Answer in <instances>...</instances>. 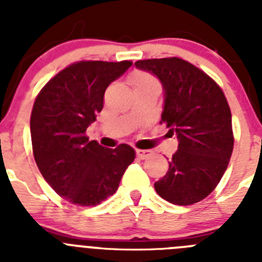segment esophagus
<instances>
[{"mask_svg": "<svg viewBox=\"0 0 262 262\" xmlns=\"http://www.w3.org/2000/svg\"><path fill=\"white\" fill-rule=\"evenodd\" d=\"M152 155L151 151H147V149H136V156L139 157V159H147V157H149Z\"/></svg>", "mask_w": 262, "mask_h": 262, "instance_id": "obj_1", "label": "esophagus"}]
</instances>
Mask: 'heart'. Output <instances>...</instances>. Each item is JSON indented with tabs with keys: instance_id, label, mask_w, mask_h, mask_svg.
I'll return each instance as SVG.
<instances>
[{
	"instance_id": "1",
	"label": "heart",
	"mask_w": 262,
	"mask_h": 262,
	"mask_svg": "<svg viewBox=\"0 0 262 262\" xmlns=\"http://www.w3.org/2000/svg\"><path fill=\"white\" fill-rule=\"evenodd\" d=\"M134 86H142V85H151V84H156L157 82L155 81L154 77H151V76L148 75H142V73H139V75L134 76Z\"/></svg>"
}]
</instances>
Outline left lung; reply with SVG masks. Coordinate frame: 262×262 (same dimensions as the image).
I'll list each match as a JSON object with an SVG mask.
<instances>
[{
    "label": "left lung",
    "instance_id": "obj_1",
    "mask_svg": "<svg viewBox=\"0 0 262 262\" xmlns=\"http://www.w3.org/2000/svg\"><path fill=\"white\" fill-rule=\"evenodd\" d=\"M135 66L163 85L161 122L178 139L168 172L155 182V190L173 205L200 202L219 184L232 155V119L223 90L178 57L139 60Z\"/></svg>",
    "mask_w": 262,
    "mask_h": 262
}]
</instances>
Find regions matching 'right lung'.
Wrapping results in <instances>:
<instances>
[{"mask_svg": "<svg viewBox=\"0 0 262 262\" xmlns=\"http://www.w3.org/2000/svg\"><path fill=\"white\" fill-rule=\"evenodd\" d=\"M133 66L78 61L59 72L40 90L32 107L30 131L34 159L53 190L68 202L97 206L117 191L135 151L89 142L86 128L103 108V94Z\"/></svg>", "mask_w": 262, "mask_h": 262, "instance_id": "add662e5", "label": "right lung"}]
</instances>
